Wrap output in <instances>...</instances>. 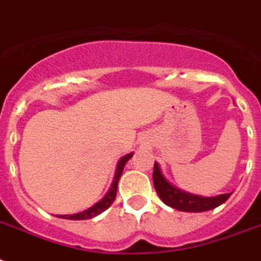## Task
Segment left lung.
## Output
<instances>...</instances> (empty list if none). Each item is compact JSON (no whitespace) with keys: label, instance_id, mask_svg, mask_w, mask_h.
<instances>
[{"label":"left lung","instance_id":"obj_1","mask_svg":"<svg viewBox=\"0 0 261 261\" xmlns=\"http://www.w3.org/2000/svg\"><path fill=\"white\" fill-rule=\"evenodd\" d=\"M152 182H154V188H155L161 200L164 201L167 206L174 207L181 212L200 213V212L212 211V209L224 204L232 194V193H225V194H219L215 197H202L178 189L165 178L160 165L156 162L154 164Z\"/></svg>","mask_w":261,"mask_h":261}]
</instances>
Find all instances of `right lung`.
Instances as JSON below:
<instances>
[{"label": "right lung", "mask_w": 261, "mask_h": 261, "mask_svg": "<svg viewBox=\"0 0 261 261\" xmlns=\"http://www.w3.org/2000/svg\"><path fill=\"white\" fill-rule=\"evenodd\" d=\"M134 152H130V154H126L124 156H122L116 165V170H115V175H114V179H112V184L110 186L109 192L106 193V196L101 198L100 201H97L96 204L92 205L91 207L86 209V211L79 212V213H75V215H57V217H60V219H65V220H88V219H94L96 216H99L100 213H103L105 211H107L111 204L114 202L116 197V189H118V182H119L120 175L123 173V167L124 165L127 164V161L130 160L131 156H133Z\"/></svg>", "instance_id": "obj_1"}]
</instances>
